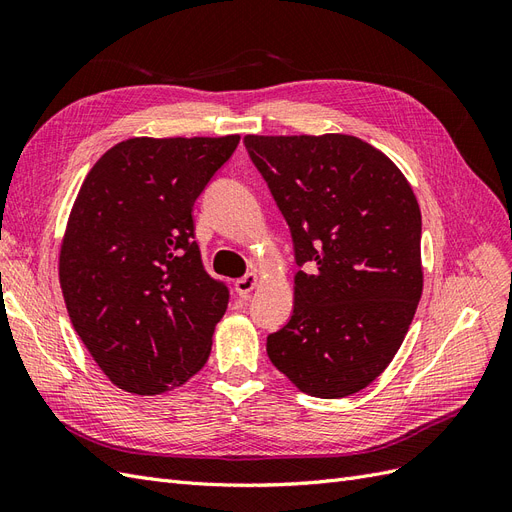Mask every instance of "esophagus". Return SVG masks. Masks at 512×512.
<instances>
[{
    "instance_id": "obj_1",
    "label": "esophagus",
    "mask_w": 512,
    "mask_h": 512,
    "mask_svg": "<svg viewBox=\"0 0 512 512\" xmlns=\"http://www.w3.org/2000/svg\"><path fill=\"white\" fill-rule=\"evenodd\" d=\"M258 282H260L258 273H247L245 277H241V280L235 282V290L239 297H247V294H250L258 286Z\"/></svg>"
}]
</instances>
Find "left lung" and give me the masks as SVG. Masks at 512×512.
Here are the masks:
<instances>
[{"label":"left lung","instance_id":"obj_1","mask_svg":"<svg viewBox=\"0 0 512 512\" xmlns=\"http://www.w3.org/2000/svg\"><path fill=\"white\" fill-rule=\"evenodd\" d=\"M288 222L294 309L267 337L271 363L322 399L389 367L423 292L421 209L401 170L356 136L243 138Z\"/></svg>","mask_w":512,"mask_h":512}]
</instances>
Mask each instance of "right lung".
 Instances as JSON below:
<instances>
[{"instance_id":"add662e5","label":"right lung","mask_w":512,"mask_h":512,"mask_svg":"<svg viewBox=\"0 0 512 512\" xmlns=\"http://www.w3.org/2000/svg\"><path fill=\"white\" fill-rule=\"evenodd\" d=\"M239 134L128 138L89 170L59 252L74 331L106 378L158 395L203 369L228 307L205 271L192 207Z\"/></svg>"}]
</instances>
